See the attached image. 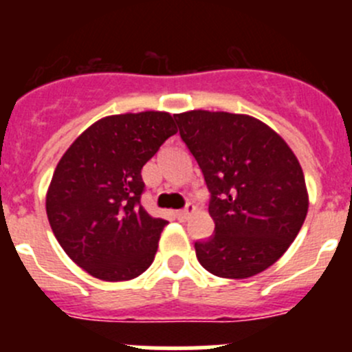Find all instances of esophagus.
<instances>
[{
	"mask_svg": "<svg viewBox=\"0 0 352 352\" xmlns=\"http://www.w3.org/2000/svg\"><path fill=\"white\" fill-rule=\"evenodd\" d=\"M192 212H194V206L192 204H187V208H184V209H180V211H177L175 216H177V219H180V221H186V219L189 218V216L192 214Z\"/></svg>",
	"mask_w": 352,
	"mask_h": 352,
	"instance_id": "esophagus-1",
	"label": "esophagus"
}]
</instances>
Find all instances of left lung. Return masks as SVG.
<instances>
[{"instance_id":"8db88e82","label":"left lung","mask_w":352,"mask_h":352,"mask_svg":"<svg viewBox=\"0 0 352 352\" xmlns=\"http://www.w3.org/2000/svg\"><path fill=\"white\" fill-rule=\"evenodd\" d=\"M173 117L211 192L214 235L194 243L197 261L219 278L265 271L307 218L300 162L276 131L250 116L190 110Z\"/></svg>"}]
</instances>
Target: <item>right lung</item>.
I'll return each mask as SVG.
<instances>
[{"label": "right lung", "instance_id": "add662e5", "mask_svg": "<svg viewBox=\"0 0 352 352\" xmlns=\"http://www.w3.org/2000/svg\"><path fill=\"white\" fill-rule=\"evenodd\" d=\"M175 133L168 112L109 116L59 160L45 197L49 225L71 261L94 278L129 281L153 262L168 221L141 206V170Z\"/></svg>", "mask_w": 352, "mask_h": 352}]
</instances>
